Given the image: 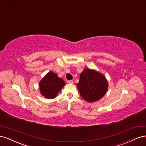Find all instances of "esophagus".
<instances>
[{
	"label": "esophagus",
	"instance_id": "obj_1",
	"mask_svg": "<svg viewBox=\"0 0 146 146\" xmlns=\"http://www.w3.org/2000/svg\"><path fill=\"white\" fill-rule=\"evenodd\" d=\"M67 82L68 83V84H73V80H68L67 81Z\"/></svg>",
	"mask_w": 146,
	"mask_h": 146
}]
</instances>
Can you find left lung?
Wrapping results in <instances>:
<instances>
[{
    "label": "left lung",
    "instance_id": "left-lung-1",
    "mask_svg": "<svg viewBox=\"0 0 146 146\" xmlns=\"http://www.w3.org/2000/svg\"><path fill=\"white\" fill-rule=\"evenodd\" d=\"M77 87L83 99L88 102H94L105 95L108 84L105 77L102 74L86 68L80 74Z\"/></svg>",
    "mask_w": 146,
    "mask_h": 146
}]
</instances>
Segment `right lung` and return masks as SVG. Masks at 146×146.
Wrapping results in <instances>:
<instances>
[{
	"label": "right lung",
	"mask_w": 146,
	"mask_h": 146,
	"mask_svg": "<svg viewBox=\"0 0 146 146\" xmlns=\"http://www.w3.org/2000/svg\"><path fill=\"white\" fill-rule=\"evenodd\" d=\"M65 84L64 81L52 72H49L40 82V92L45 98L52 99Z\"/></svg>",
	"instance_id": "obj_1"
}]
</instances>
